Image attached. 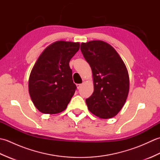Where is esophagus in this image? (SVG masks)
Wrapping results in <instances>:
<instances>
[{
	"instance_id": "34e87169",
	"label": "esophagus",
	"mask_w": 160,
	"mask_h": 160,
	"mask_svg": "<svg viewBox=\"0 0 160 160\" xmlns=\"http://www.w3.org/2000/svg\"><path fill=\"white\" fill-rule=\"evenodd\" d=\"M81 86H82V84H76V87H77V88H78V89H79L81 87Z\"/></svg>"
}]
</instances>
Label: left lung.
I'll return each mask as SVG.
<instances>
[{"label": "left lung", "mask_w": 160, "mask_h": 160, "mask_svg": "<svg viewBox=\"0 0 160 160\" xmlns=\"http://www.w3.org/2000/svg\"><path fill=\"white\" fill-rule=\"evenodd\" d=\"M80 49L93 78V93L86 99L88 108L100 118H113L123 107L128 94L125 64L113 47L102 40L82 42Z\"/></svg>", "instance_id": "obj_1"}]
</instances>
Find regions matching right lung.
<instances>
[{"instance_id":"obj_1","label":"right lung","mask_w":160,"mask_h":160,"mask_svg":"<svg viewBox=\"0 0 160 160\" xmlns=\"http://www.w3.org/2000/svg\"><path fill=\"white\" fill-rule=\"evenodd\" d=\"M80 49L79 42L56 41L37 60L29 78V92L37 109L56 114L66 109L76 89L69 62Z\"/></svg>"}]
</instances>
